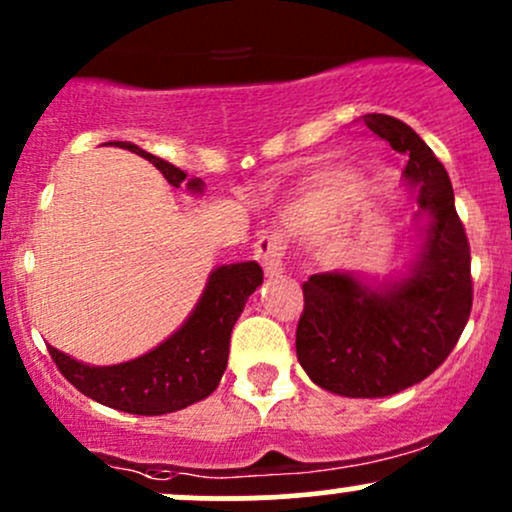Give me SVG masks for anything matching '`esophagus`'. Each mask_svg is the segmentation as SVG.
<instances>
[{"label":"esophagus","mask_w":512,"mask_h":512,"mask_svg":"<svg viewBox=\"0 0 512 512\" xmlns=\"http://www.w3.org/2000/svg\"><path fill=\"white\" fill-rule=\"evenodd\" d=\"M286 240L279 230H265L255 243V257L267 274H279L284 269Z\"/></svg>","instance_id":"esophagus-1"}]
</instances>
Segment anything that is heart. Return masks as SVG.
<instances>
[{
    "instance_id": "1",
    "label": "heart",
    "mask_w": 512,
    "mask_h": 512,
    "mask_svg": "<svg viewBox=\"0 0 512 512\" xmlns=\"http://www.w3.org/2000/svg\"><path fill=\"white\" fill-rule=\"evenodd\" d=\"M347 182H350V177H347V174H328V177H320L318 187L308 194V201L323 199V196H330V194H338L347 187ZM299 211H303V206H299Z\"/></svg>"
}]
</instances>
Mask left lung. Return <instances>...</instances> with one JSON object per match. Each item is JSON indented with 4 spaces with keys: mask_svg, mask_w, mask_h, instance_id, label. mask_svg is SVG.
<instances>
[{
    "mask_svg": "<svg viewBox=\"0 0 512 512\" xmlns=\"http://www.w3.org/2000/svg\"><path fill=\"white\" fill-rule=\"evenodd\" d=\"M364 131L408 155L403 177L428 216L411 272L384 289L350 272L303 282L296 357L320 389L347 398H384L418 384L445 362L471 313V250L454 209L449 174L408 123L362 116Z\"/></svg>",
    "mask_w": 512,
    "mask_h": 512,
    "instance_id": "1",
    "label": "left lung"
}]
</instances>
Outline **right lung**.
<instances>
[{
    "label": "right lung",
    "instance_id": "obj_1",
    "mask_svg": "<svg viewBox=\"0 0 512 512\" xmlns=\"http://www.w3.org/2000/svg\"><path fill=\"white\" fill-rule=\"evenodd\" d=\"M123 150H131L153 162L162 177L179 187L187 172L170 165L162 157L140 150L133 143L114 140ZM189 192H204L199 177L187 182ZM262 284V267L257 262H235L213 269L204 294L184 320L182 328L170 335L148 355L114 367H89L48 345L50 357L60 374L101 406L136 415H165L182 411L216 391L228 364L230 333L243 313L247 296Z\"/></svg>",
    "mask_w": 512,
    "mask_h": 512
}]
</instances>
